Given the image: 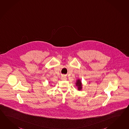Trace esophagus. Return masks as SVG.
<instances>
[{
    "label": "esophagus",
    "instance_id": "34e87169",
    "mask_svg": "<svg viewBox=\"0 0 129 129\" xmlns=\"http://www.w3.org/2000/svg\"><path fill=\"white\" fill-rule=\"evenodd\" d=\"M61 80H66L67 79V78L65 76H62L61 77Z\"/></svg>",
    "mask_w": 129,
    "mask_h": 129
}]
</instances>
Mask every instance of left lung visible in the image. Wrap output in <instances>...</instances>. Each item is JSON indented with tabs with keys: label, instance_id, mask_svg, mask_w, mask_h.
Segmentation results:
<instances>
[{
	"label": "left lung",
	"instance_id": "8db88e82",
	"mask_svg": "<svg viewBox=\"0 0 129 129\" xmlns=\"http://www.w3.org/2000/svg\"><path fill=\"white\" fill-rule=\"evenodd\" d=\"M76 86H77L78 90L79 91L81 90V89H82V85L81 81L80 79H78L76 80Z\"/></svg>",
	"mask_w": 129,
	"mask_h": 129
}]
</instances>
